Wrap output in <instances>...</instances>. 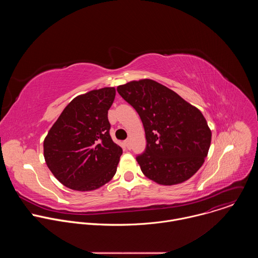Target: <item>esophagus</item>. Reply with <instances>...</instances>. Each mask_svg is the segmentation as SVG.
Here are the masks:
<instances>
[{
  "mask_svg": "<svg viewBox=\"0 0 258 258\" xmlns=\"http://www.w3.org/2000/svg\"><path fill=\"white\" fill-rule=\"evenodd\" d=\"M124 145L127 149H131V140H125L124 141Z\"/></svg>",
  "mask_w": 258,
  "mask_h": 258,
  "instance_id": "obj_1",
  "label": "esophagus"
}]
</instances>
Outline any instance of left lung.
Masks as SVG:
<instances>
[{
  "mask_svg": "<svg viewBox=\"0 0 258 258\" xmlns=\"http://www.w3.org/2000/svg\"><path fill=\"white\" fill-rule=\"evenodd\" d=\"M139 113L147 147L137 157L142 172L163 186L186 181L202 166L211 131L200 110L172 90L148 79L117 87Z\"/></svg>",
  "mask_w": 258,
  "mask_h": 258,
  "instance_id": "8db88e82",
  "label": "left lung"
}]
</instances>
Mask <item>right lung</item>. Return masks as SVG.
I'll return each instance as SVG.
<instances>
[{"mask_svg": "<svg viewBox=\"0 0 258 258\" xmlns=\"http://www.w3.org/2000/svg\"><path fill=\"white\" fill-rule=\"evenodd\" d=\"M115 93L114 87H106L79 95L44 140L47 166L71 190H97L116 172L122 149L110 137L108 121Z\"/></svg>", "mask_w": 258, "mask_h": 258, "instance_id": "obj_1", "label": "right lung"}]
</instances>
